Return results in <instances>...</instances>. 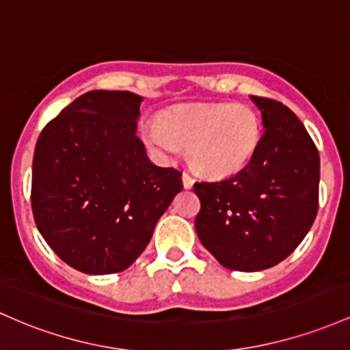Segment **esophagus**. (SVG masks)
Returning <instances> with one entry per match:
<instances>
[{
	"mask_svg": "<svg viewBox=\"0 0 350 350\" xmlns=\"http://www.w3.org/2000/svg\"><path fill=\"white\" fill-rule=\"evenodd\" d=\"M182 182H183V187H185V188H191V187H193L195 180H193V176L185 172V174L182 175Z\"/></svg>",
	"mask_w": 350,
	"mask_h": 350,
	"instance_id": "obj_1",
	"label": "esophagus"
}]
</instances>
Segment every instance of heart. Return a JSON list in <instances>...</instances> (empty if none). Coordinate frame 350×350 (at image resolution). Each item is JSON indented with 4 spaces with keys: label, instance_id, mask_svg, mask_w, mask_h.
I'll return each mask as SVG.
<instances>
[{
    "label": "heart",
    "instance_id": "obj_1",
    "mask_svg": "<svg viewBox=\"0 0 350 350\" xmlns=\"http://www.w3.org/2000/svg\"><path fill=\"white\" fill-rule=\"evenodd\" d=\"M144 140L162 155L188 147V162L208 178L241 172L261 142L260 116L245 104L215 102L167 109L160 124L144 127Z\"/></svg>",
    "mask_w": 350,
    "mask_h": 350
}]
</instances>
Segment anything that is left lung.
<instances>
[{"instance_id": "left-lung-1", "label": "left lung", "mask_w": 350, "mask_h": 350, "mask_svg": "<svg viewBox=\"0 0 350 350\" xmlns=\"http://www.w3.org/2000/svg\"><path fill=\"white\" fill-rule=\"evenodd\" d=\"M261 111V142L230 178L196 182L200 241L221 266L261 271L289 256L311 230L319 206V152L281 102L251 96Z\"/></svg>"}]
</instances>
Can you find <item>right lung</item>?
I'll use <instances>...</instances> for the list:
<instances>
[{
  "instance_id": "right-lung-1",
  "label": "right lung",
  "mask_w": 350,
  "mask_h": 350,
  "mask_svg": "<svg viewBox=\"0 0 350 350\" xmlns=\"http://www.w3.org/2000/svg\"><path fill=\"white\" fill-rule=\"evenodd\" d=\"M142 100L129 90L82 94L34 148V221L54 253L85 274L127 269L183 188L182 172L152 163L137 137Z\"/></svg>"
}]
</instances>
